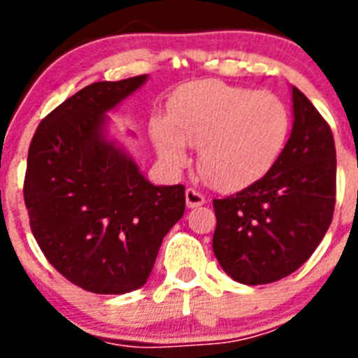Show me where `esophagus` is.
<instances>
[{"mask_svg": "<svg viewBox=\"0 0 358 358\" xmlns=\"http://www.w3.org/2000/svg\"><path fill=\"white\" fill-rule=\"evenodd\" d=\"M185 197H186V206H188V208L202 206V204L206 202L204 195H202L201 192H197V189H195V188H188V189H186Z\"/></svg>", "mask_w": 358, "mask_h": 358, "instance_id": "esophagus-1", "label": "esophagus"}]
</instances>
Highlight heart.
<instances>
[{"instance_id":"b5f03b06","label":"heart","mask_w":358,"mask_h":358,"mask_svg":"<svg viewBox=\"0 0 358 358\" xmlns=\"http://www.w3.org/2000/svg\"><path fill=\"white\" fill-rule=\"evenodd\" d=\"M290 132L285 103L268 91L220 80L188 82L169 103V120L152 123V138L170 166L188 163L199 147L201 176L222 192L264 179L280 161Z\"/></svg>"}]
</instances>
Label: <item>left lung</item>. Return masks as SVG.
Wrapping results in <instances>:
<instances>
[{"instance_id":"8db88e82","label":"left lung","mask_w":358,"mask_h":358,"mask_svg":"<svg viewBox=\"0 0 358 358\" xmlns=\"http://www.w3.org/2000/svg\"><path fill=\"white\" fill-rule=\"evenodd\" d=\"M292 110V132L274 169L238 194L213 201V252L224 273L243 285L273 283L297 271L334 217L331 129L297 87Z\"/></svg>"}]
</instances>
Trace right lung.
<instances>
[{
	"label": "right lung",
	"instance_id": "1",
	"mask_svg": "<svg viewBox=\"0 0 358 358\" xmlns=\"http://www.w3.org/2000/svg\"><path fill=\"white\" fill-rule=\"evenodd\" d=\"M147 75L94 82L39 123L28 148L24 204L46 260L94 294L140 289L185 213V186H154L107 138V113Z\"/></svg>",
	"mask_w": 358,
	"mask_h": 358
}]
</instances>
